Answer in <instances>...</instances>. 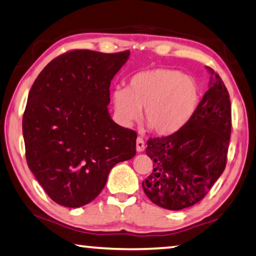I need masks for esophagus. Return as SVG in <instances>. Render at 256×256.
<instances>
[{
    "label": "esophagus",
    "instance_id": "34e87169",
    "mask_svg": "<svg viewBox=\"0 0 256 256\" xmlns=\"http://www.w3.org/2000/svg\"><path fill=\"white\" fill-rule=\"evenodd\" d=\"M145 148V142L142 137H137L136 140V150L137 152H142Z\"/></svg>",
    "mask_w": 256,
    "mask_h": 256
}]
</instances>
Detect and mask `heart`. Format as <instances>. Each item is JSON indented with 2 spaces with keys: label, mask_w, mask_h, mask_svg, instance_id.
Returning a JSON list of instances; mask_svg holds the SVG:
<instances>
[{
  "label": "heart",
  "mask_w": 256,
  "mask_h": 256,
  "mask_svg": "<svg viewBox=\"0 0 256 256\" xmlns=\"http://www.w3.org/2000/svg\"><path fill=\"white\" fill-rule=\"evenodd\" d=\"M111 103L121 124L130 126L143 108L148 127L167 136L178 132L194 116L200 103V87L194 78L180 70L150 68L132 74L127 88H113Z\"/></svg>",
  "instance_id": "b5f03b06"
}]
</instances>
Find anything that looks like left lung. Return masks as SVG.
Here are the masks:
<instances>
[{
	"label": "left lung",
	"instance_id": "left-lung-1",
	"mask_svg": "<svg viewBox=\"0 0 256 256\" xmlns=\"http://www.w3.org/2000/svg\"><path fill=\"white\" fill-rule=\"evenodd\" d=\"M208 90L194 116L172 135L150 138L146 154L153 172L142 182L148 198L169 210L194 206L226 168L231 134V104L222 78L213 70Z\"/></svg>",
	"mask_w": 256,
	"mask_h": 256
}]
</instances>
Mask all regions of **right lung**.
<instances>
[{
  "label": "right lung",
  "mask_w": 256,
  "mask_h": 256,
  "mask_svg": "<svg viewBox=\"0 0 256 256\" xmlns=\"http://www.w3.org/2000/svg\"><path fill=\"white\" fill-rule=\"evenodd\" d=\"M129 51L74 50L54 58L30 88L22 118L27 164L58 205L78 208L108 172L136 154V132L110 116V84Z\"/></svg>",
  "instance_id": "1"
}]
</instances>
